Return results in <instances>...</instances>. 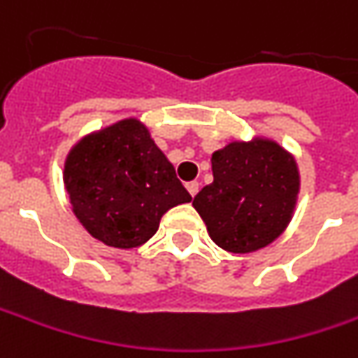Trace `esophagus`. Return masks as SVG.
<instances>
[{"label": "esophagus", "mask_w": 358, "mask_h": 358, "mask_svg": "<svg viewBox=\"0 0 358 358\" xmlns=\"http://www.w3.org/2000/svg\"><path fill=\"white\" fill-rule=\"evenodd\" d=\"M186 188H188L189 196H196V194L199 192V182H188V184H186Z\"/></svg>", "instance_id": "34e87169"}]
</instances>
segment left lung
Listing matches in <instances>:
<instances>
[{"instance_id": "left-lung-1", "label": "left lung", "mask_w": 358, "mask_h": 358, "mask_svg": "<svg viewBox=\"0 0 358 358\" xmlns=\"http://www.w3.org/2000/svg\"><path fill=\"white\" fill-rule=\"evenodd\" d=\"M213 182L194 198L211 239L229 252H252L280 235L298 196V170L271 141L231 143L211 157Z\"/></svg>"}]
</instances>
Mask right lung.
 I'll use <instances>...</instances> for the list:
<instances>
[{
    "mask_svg": "<svg viewBox=\"0 0 358 358\" xmlns=\"http://www.w3.org/2000/svg\"><path fill=\"white\" fill-rule=\"evenodd\" d=\"M64 182L87 233L117 249L143 245L170 208L192 199L174 166L135 119L80 141L66 160Z\"/></svg>",
    "mask_w": 358,
    "mask_h": 358,
    "instance_id": "1",
    "label": "right lung"
}]
</instances>
